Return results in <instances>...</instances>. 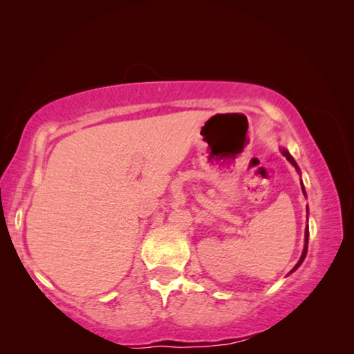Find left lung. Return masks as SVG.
Returning a JSON list of instances; mask_svg holds the SVG:
<instances>
[{
	"instance_id": "1",
	"label": "left lung",
	"mask_w": 354,
	"mask_h": 354,
	"mask_svg": "<svg viewBox=\"0 0 354 354\" xmlns=\"http://www.w3.org/2000/svg\"><path fill=\"white\" fill-rule=\"evenodd\" d=\"M283 154L286 156V159H287V160H289V162H290V164H292L293 167H295V169L298 170V165H297V162H295V160H293V158H292V156L289 154V151H287V149H283ZM301 189H303V192H304V187H303V185H301ZM304 195H306V194H304ZM308 237H309V231H308V227H306V232H304V242H306V243H304V250H303V254H301V257H299V261L297 262V266L292 268V270H290V273H292V272H295V270H297V268H298L299 266H301V262L304 261V257H306V253H308Z\"/></svg>"
}]
</instances>
